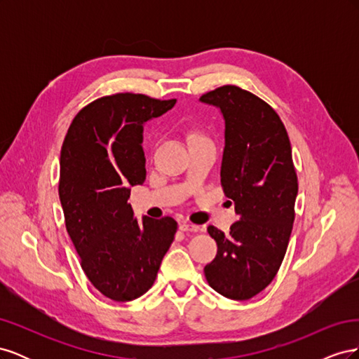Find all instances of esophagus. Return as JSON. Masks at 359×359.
I'll list each match as a JSON object with an SVG mask.
<instances>
[{"instance_id":"34e87169","label":"esophagus","mask_w":359,"mask_h":359,"mask_svg":"<svg viewBox=\"0 0 359 359\" xmlns=\"http://www.w3.org/2000/svg\"><path fill=\"white\" fill-rule=\"evenodd\" d=\"M180 231H182V232H198V231H201V227L198 224H191V223L184 222V223L180 224Z\"/></svg>"}]
</instances>
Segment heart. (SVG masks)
<instances>
[{"label": "heart", "mask_w": 359, "mask_h": 359, "mask_svg": "<svg viewBox=\"0 0 359 359\" xmlns=\"http://www.w3.org/2000/svg\"><path fill=\"white\" fill-rule=\"evenodd\" d=\"M194 137H199V136H198V135H194V136H193V139H194Z\"/></svg>", "instance_id": "heart-1"}]
</instances>
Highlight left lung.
<instances>
[{"label": "left lung", "instance_id": "1", "mask_svg": "<svg viewBox=\"0 0 359 359\" xmlns=\"http://www.w3.org/2000/svg\"><path fill=\"white\" fill-rule=\"evenodd\" d=\"M201 100L224 116L222 187L240 217L229 233L208 227L217 256L203 273L220 295L250 299L276 277L295 220L298 177L290 140L273 107L240 86H219Z\"/></svg>", "mask_w": 359, "mask_h": 359}]
</instances>
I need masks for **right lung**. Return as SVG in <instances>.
Masks as SVG:
<instances>
[{
    "mask_svg": "<svg viewBox=\"0 0 359 359\" xmlns=\"http://www.w3.org/2000/svg\"><path fill=\"white\" fill-rule=\"evenodd\" d=\"M175 99L116 93L76 114L64 137L58 194L66 229L93 286L126 302L154 285L178 223L172 217L139 223L127 203L130 186L145 181L142 130Z\"/></svg>",
    "mask_w": 359,
    "mask_h": 359,
    "instance_id": "1",
    "label": "right lung"
}]
</instances>
